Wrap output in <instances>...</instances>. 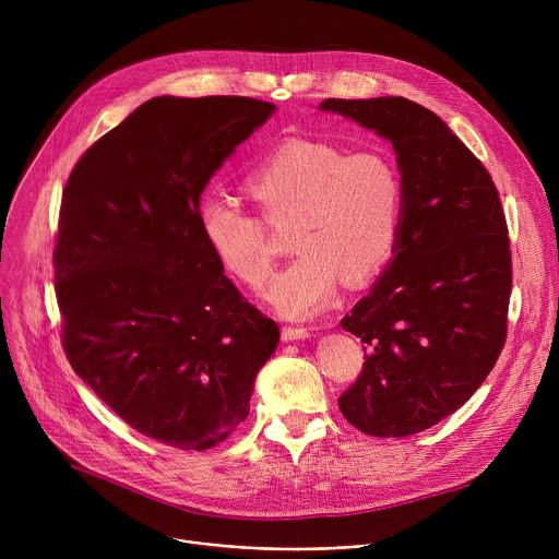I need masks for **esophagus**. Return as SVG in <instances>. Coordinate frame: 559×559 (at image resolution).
Instances as JSON below:
<instances>
[{
    "label": "esophagus",
    "instance_id": "obj_1",
    "mask_svg": "<svg viewBox=\"0 0 559 559\" xmlns=\"http://www.w3.org/2000/svg\"><path fill=\"white\" fill-rule=\"evenodd\" d=\"M312 331L310 329H304V326H285L283 329V340L285 342H292V340H306L310 337Z\"/></svg>",
    "mask_w": 559,
    "mask_h": 559
}]
</instances>
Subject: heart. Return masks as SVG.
<instances>
[{
	"label": "heart",
	"instance_id": "obj_1",
	"mask_svg": "<svg viewBox=\"0 0 559 559\" xmlns=\"http://www.w3.org/2000/svg\"><path fill=\"white\" fill-rule=\"evenodd\" d=\"M247 192L270 224L295 219L289 249L299 255L264 287V301L283 317L326 308L342 281H369L399 247L403 176L380 150L346 154L329 142L292 138L249 171ZM197 222L226 274L249 287L262 285L272 270V242L260 217L209 194L199 201Z\"/></svg>",
	"mask_w": 559,
	"mask_h": 559
}]
</instances>
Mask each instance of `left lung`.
Masks as SVG:
<instances>
[{
    "label": "left lung",
    "instance_id": "left-lung-1",
    "mask_svg": "<svg viewBox=\"0 0 559 559\" xmlns=\"http://www.w3.org/2000/svg\"><path fill=\"white\" fill-rule=\"evenodd\" d=\"M319 110L390 140L403 176L399 247L342 319L369 354L340 409L367 435L407 437L453 415L501 356L512 289L501 199L466 144L415 102L326 99Z\"/></svg>",
    "mask_w": 559,
    "mask_h": 559
}]
</instances>
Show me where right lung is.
<instances>
[{"label": "right lung", "mask_w": 559, "mask_h": 559, "mask_svg": "<svg viewBox=\"0 0 559 559\" xmlns=\"http://www.w3.org/2000/svg\"><path fill=\"white\" fill-rule=\"evenodd\" d=\"M276 106L154 97L99 138L63 190L53 251L66 356L138 432L205 451L249 415L276 321L205 247L197 209L213 174Z\"/></svg>", "instance_id": "obj_1"}]
</instances>
